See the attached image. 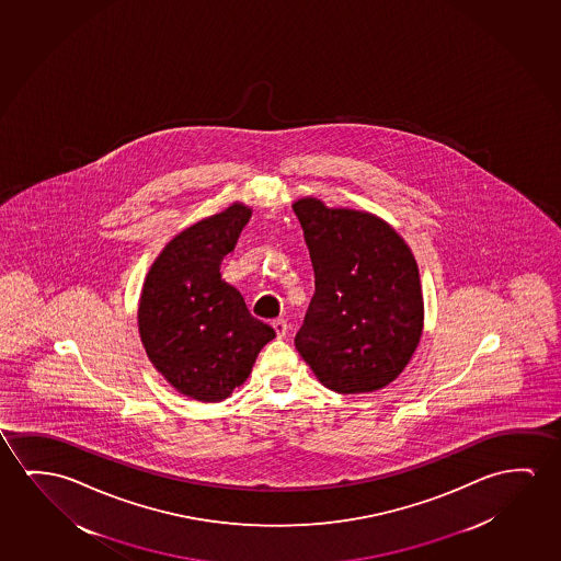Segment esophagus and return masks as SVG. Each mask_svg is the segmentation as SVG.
I'll list each match as a JSON object with an SVG mask.
<instances>
[{"mask_svg": "<svg viewBox=\"0 0 561 561\" xmlns=\"http://www.w3.org/2000/svg\"><path fill=\"white\" fill-rule=\"evenodd\" d=\"M272 325H274V330H276L277 337H279V340L287 335V322H285L284 318H276V320L272 322Z\"/></svg>", "mask_w": 561, "mask_h": 561, "instance_id": "1", "label": "esophagus"}]
</instances>
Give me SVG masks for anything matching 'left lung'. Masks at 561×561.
<instances>
[{
	"label": "left lung",
	"instance_id": "8db88e82",
	"mask_svg": "<svg viewBox=\"0 0 561 561\" xmlns=\"http://www.w3.org/2000/svg\"><path fill=\"white\" fill-rule=\"evenodd\" d=\"M314 268L295 347L320 383L368 393L393 382L413 357L424 325L419 266L405 239L370 211L293 203Z\"/></svg>",
	"mask_w": 561,
	"mask_h": 561
}]
</instances>
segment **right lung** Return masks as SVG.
I'll return each mask as SVG.
<instances>
[{
  "mask_svg": "<svg viewBox=\"0 0 561 561\" xmlns=\"http://www.w3.org/2000/svg\"><path fill=\"white\" fill-rule=\"evenodd\" d=\"M251 214L233 203L183 229L158 254L140 293L138 333L150 363L179 393L203 403L229 398L276 337L219 274Z\"/></svg>",
  "mask_w": 561,
  "mask_h": 561,
  "instance_id": "right-lung-1",
  "label": "right lung"
}]
</instances>
